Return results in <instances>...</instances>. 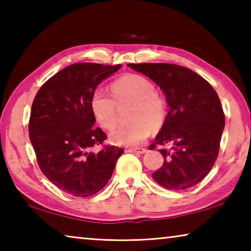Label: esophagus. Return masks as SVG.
I'll use <instances>...</instances> for the list:
<instances>
[{
  "instance_id": "esophagus-1",
  "label": "esophagus",
  "mask_w": 251,
  "mask_h": 251,
  "mask_svg": "<svg viewBox=\"0 0 251 251\" xmlns=\"http://www.w3.org/2000/svg\"><path fill=\"white\" fill-rule=\"evenodd\" d=\"M127 151H128V152H137V154H145L146 150H145V148H142V147H139V148H128Z\"/></svg>"
}]
</instances>
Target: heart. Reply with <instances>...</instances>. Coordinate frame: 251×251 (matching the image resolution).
<instances>
[{
	"label": "heart",
	"mask_w": 251,
	"mask_h": 251,
	"mask_svg": "<svg viewBox=\"0 0 251 251\" xmlns=\"http://www.w3.org/2000/svg\"><path fill=\"white\" fill-rule=\"evenodd\" d=\"M113 99L104 88H96L90 100L91 112L101 128L113 129L117 123V105H133L130 125L120 127L109 134V141L117 146H136L146 141L152 129L160 128L167 116V100L156 92L150 79L128 74L112 84Z\"/></svg>",
	"instance_id": "1"
}]
</instances>
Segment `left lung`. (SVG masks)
Listing matches in <instances>:
<instances>
[{
	"instance_id": "1",
	"label": "left lung",
	"mask_w": 251,
	"mask_h": 251,
	"mask_svg": "<svg viewBox=\"0 0 251 251\" xmlns=\"http://www.w3.org/2000/svg\"><path fill=\"white\" fill-rule=\"evenodd\" d=\"M158 85L169 112L155 143L164 163L152 173L154 180L171 190L197 185L214 166L225 127V114L217 93L194 71L167 63L128 64Z\"/></svg>"
}]
</instances>
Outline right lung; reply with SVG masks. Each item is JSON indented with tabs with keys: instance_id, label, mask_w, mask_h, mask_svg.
Instances as JSON below:
<instances>
[{
	"instance_id": "obj_1",
	"label": "right lung",
	"mask_w": 251,
	"mask_h": 251,
	"mask_svg": "<svg viewBox=\"0 0 251 251\" xmlns=\"http://www.w3.org/2000/svg\"><path fill=\"white\" fill-rule=\"evenodd\" d=\"M122 65L76 63L42 85L33 100L28 131L37 164L50 181L76 197L100 192L113 175L124 151L100 145L107 136L94 127L90 107L93 92Z\"/></svg>"
}]
</instances>
